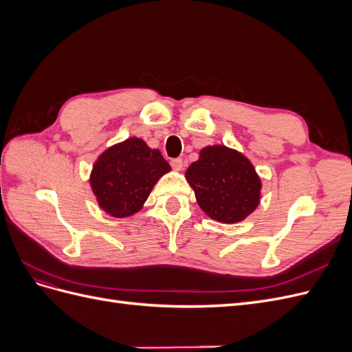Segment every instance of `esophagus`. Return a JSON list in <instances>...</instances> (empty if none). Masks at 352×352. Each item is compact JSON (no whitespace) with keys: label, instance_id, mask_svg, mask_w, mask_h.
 Listing matches in <instances>:
<instances>
[{"label":"esophagus","instance_id":"esophagus-1","mask_svg":"<svg viewBox=\"0 0 352 352\" xmlns=\"http://www.w3.org/2000/svg\"><path fill=\"white\" fill-rule=\"evenodd\" d=\"M170 164H172L173 170H176V172H180V170L184 168V160L182 158H175L170 162Z\"/></svg>","mask_w":352,"mask_h":352}]
</instances>
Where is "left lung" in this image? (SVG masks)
<instances>
[{"label":"left lung","mask_w":352,"mask_h":352,"mask_svg":"<svg viewBox=\"0 0 352 352\" xmlns=\"http://www.w3.org/2000/svg\"><path fill=\"white\" fill-rule=\"evenodd\" d=\"M201 210L220 223H238L258 207L261 180L250 160L225 145L206 146L186 170Z\"/></svg>","instance_id":"left-lung-1"}]
</instances>
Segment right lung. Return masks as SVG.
Returning <instances> with one entry per match:
<instances>
[{"mask_svg": "<svg viewBox=\"0 0 352 352\" xmlns=\"http://www.w3.org/2000/svg\"><path fill=\"white\" fill-rule=\"evenodd\" d=\"M170 166L141 138L107 148L95 162L89 184L98 206L111 217H129L144 207L158 179Z\"/></svg>", "mask_w": 352, "mask_h": 352, "instance_id": "add662e5", "label": "right lung"}]
</instances>
